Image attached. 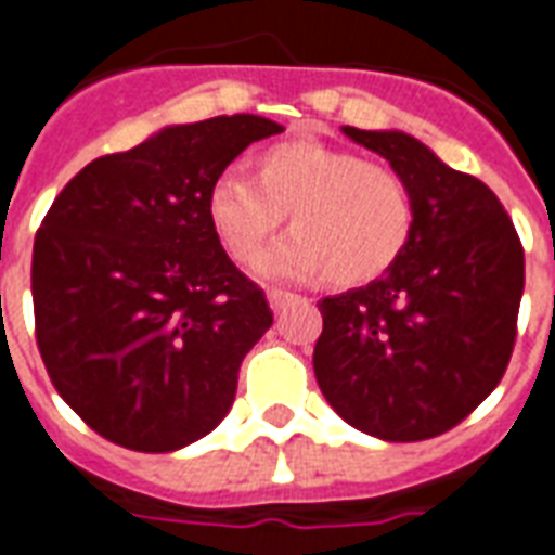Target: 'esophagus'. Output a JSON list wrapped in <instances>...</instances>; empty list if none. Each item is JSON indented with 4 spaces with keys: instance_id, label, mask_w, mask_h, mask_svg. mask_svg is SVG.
I'll list each match as a JSON object with an SVG mask.
<instances>
[{
    "instance_id": "1",
    "label": "esophagus",
    "mask_w": 555,
    "mask_h": 555,
    "mask_svg": "<svg viewBox=\"0 0 555 555\" xmlns=\"http://www.w3.org/2000/svg\"><path fill=\"white\" fill-rule=\"evenodd\" d=\"M289 301H295L293 293H286V289H269V305H272L274 313H281Z\"/></svg>"
}]
</instances>
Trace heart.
<instances>
[{
	"label": "heart",
	"instance_id": "heart-1",
	"mask_svg": "<svg viewBox=\"0 0 555 555\" xmlns=\"http://www.w3.org/2000/svg\"><path fill=\"white\" fill-rule=\"evenodd\" d=\"M289 218V236L257 262L262 278H313L361 286L393 269L414 236L402 177L351 150L281 141L250 159V180L221 173L206 192L209 228L236 262H250Z\"/></svg>",
	"mask_w": 555,
	"mask_h": 555
}]
</instances>
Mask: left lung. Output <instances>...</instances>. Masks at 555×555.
<instances>
[{
  "mask_svg": "<svg viewBox=\"0 0 555 555\" xmlns=\"http://www.w3.org/2000/svg\"><path fill=\"white\" fill-rule=\"evenodd\" d=\"M390 162L414 201L393 269L322 298L313 372L349 426L411 443L459 426L503 378L524 295V248L496 194L399 129L343 127Z\"/></svg>",
  "mask_w": 555,
  "mask_h": 555,
  "instance_id": "8db88e82",
  "label": "left lung"
}]
</instances>
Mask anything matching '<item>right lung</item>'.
<instances>
[{
	"mask_svg": "<svg viewBox=\"0 0 555 555\" xmlns=\"http://www.w3.org/2000/svg\"><path fill=\"white\" fill-rule=\"evenodd\" d=\"M278 132L260 115L162 127L52 201L31 254L38 349L64 402L112 443L173 452L228 416L272 310L209 228L206 192Z\"/></svg>",
	"mask_w": 555,
	"mask_h": 555,
	"instance_id": "1",
	"label": "right lung"
}]
</instances>
